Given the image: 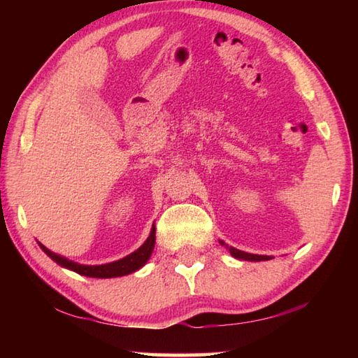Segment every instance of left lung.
<instances>
[{"instance_id": "obj_1", "label": "left lung", "mask_w": 358, "mask_h": 358, "mask_svg": "<svg viewBox=\"0 0 358 358\" xmlns=\"http://www.w3.org/2000/svg\"><path fill=\"white\" fill-rule=\"evenodd\" d=\"M222 243L223 246H226L227 248V245H224V241H220ZM229 249V252H231V255L232 257H235V258H238V260H248V262H266V260H271V255H257V254H248V252H243V250H238V249H235V248H227Z\"/></svg>"}]
</instances>
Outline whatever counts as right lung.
<instances>
[{
	"label": "right lung",
	"instance_id": "1",
	"mask_svg": "<svg viewBox=\"0 0 358 358\" xmlns=\"http://www.w3.org/2000/svg\"><path fill=\"white\" fill-rule=\"evenodd\" d=\"M38 245H40V248L52 258L53 262L58 263L59 266H63V268H66V269H71L73 272L80 273V275L92 277V278L123 277V275H127V273H132L135 271H138L140 268H143V266L148 263V260L152 255V250H154V246H155V226H152L148 240L144 241L143 245L135 250V252L129 254L124 258H121V260L106 263V264L89 266V264L75 263L72 260H67V258H64L62 255L52 252V250H49L45 246H43L41 243H38Z\"/></svg>",
	"mask_w": 358,
	"mask_h": 358
}]
</instances>
